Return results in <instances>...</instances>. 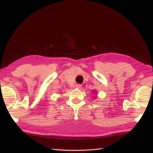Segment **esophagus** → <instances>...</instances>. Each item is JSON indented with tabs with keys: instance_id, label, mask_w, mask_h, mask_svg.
Wrapping results in <instances>:
<instances>
[{
	"instance_id": "1",
	"label": "esophagus",
	"mask_w": 153,
	"mask_h": 153,
	"mask_svg": "<svg viewBox=\"0 0 153 153\" xmlns=\"http://www.w3.org/2000/svg\"><path fill=\"white\" fill-rule=\"evenodd\" d=\"M76 87L77 88V89H81L82 85H81V84H76Z\"/></svg>"
}]
</instances>
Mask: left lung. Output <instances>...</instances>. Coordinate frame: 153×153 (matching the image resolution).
I'll return each mask as SVG.
<instances>
[{
    "label": "left lung",
    "mask_w": 153,
    "mask_h": 153,
    "mask_svg": "<svg viewBox=\"0 0 153 153\" xmlns=\"http://www.w3.org/2000/svg\"><path fill=\"white\" fill-rule=\"evenodd\" d=\"M96 97H94V98H96Z\"/></svg>",
    "instance_id": "1"
}]
</instances>
